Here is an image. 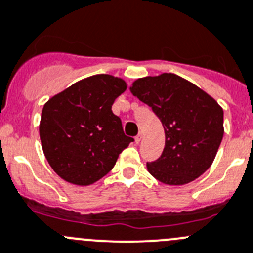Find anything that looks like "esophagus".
Listing matches in <instances>:
<instances>
[{
    "mask_svg": "<svg viewBox=\"0 0 253 253\" xmlns=\"http://www.w3.org/2000/svg\"><path fill=\"white\" fill-rule=\"evenodd\" d=\"M141 139H143V134L139 133L138 135L135 136V143H136V144H139V143H140V141H141Z\"/></svg>",
    "mask_w": 253,
    "mask_h": 253,
    "instance_id": "obj_1",
    "label": "esophagus"
}]
</instances>
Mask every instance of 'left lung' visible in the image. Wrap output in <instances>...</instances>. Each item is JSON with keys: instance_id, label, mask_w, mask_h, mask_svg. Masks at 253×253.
<instances>
[{"instance_id": "1", "label": "left lung", "mask_w": 253, "mask_h": 253, "mask_svg": "<svg viewBox=\"0 0 253 253\" xmlns=\"http://www.w3.org/2000/svg\"><path fill=\"white\" fill-rule=\"evenodd\" d=\"M134 97L153 108L165 130L160 158L148 171L163 184H189L212 165L223 136V110L211 95L174 73L139 78Z\"/></svg>"}]
</instances>
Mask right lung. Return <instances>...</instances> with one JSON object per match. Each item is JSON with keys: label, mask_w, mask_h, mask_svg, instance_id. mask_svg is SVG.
<instances>
[{"label": "right lung", "mask_w": 253, "mask_h": 253, "mask_svg": "<svg viewBox=\"0 0 253 253\" xmlns=\"http://www.w3.org/2000/svg\"><path fill=\"white\" fill-rule=\"evenodd\" d=\"M126 90L124 79L95 74L72 84L44 104L40 138L48 164L64 181L88 186L114 168L134 140L112 105Z\"/></svg>", "instance_id": "right-lung-1"}]
</instances>
